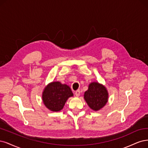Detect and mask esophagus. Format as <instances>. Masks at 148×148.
<instances>
[{
	"label": "esophagus",
	"mask_w": 148,
	"mask_h": 148,
	"mask_svg": "<svg viewBox=\"0 0 148 148\" xmlns=\"http://www.w3.org/2000/svg\"><path fill=\"white\" fill-rule=\"evenodd\" d=\"M75 96L79 97L80 95V90H76V91L75 92Z\"/></svg>",
	"instance_id": "1"
}]
</instances>
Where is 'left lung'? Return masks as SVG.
<instances>
[{
	"label": "left lung",
	"mask_w": 148,
	"mask_h": 148,
	"mask_svg": "<svg viewBox=\"0 0 148 148\" xmlns=\"http://www.w3.org/2000/svg\"><path fill=\"white\" fill-rule=\"evenodd\" d=\"M84 98L90 109L97 111L106 104L109 93L104 85L97 82H93L89 84L88 90L84 93Z\"/></svg>",
	"instance_id": "1"
}]
</instances>
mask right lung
Wrapping results in <instances>:
<instances>
[{
  "label": "right lung",
  "instance_id": "right-lung-1",
  "mask_svg": "<svg viewBox=\"0 0 148 148\" xmlns=\"http://www.w3.org/2000/svg\"><path fill=\"white\" fill-rule=\"evenodd\" d=\"M69 85L60 82H51L42 92V101L45 107L53 112H58L63 108L68 99L73 97Z\"/></svg>",
  "mask_w": 148,
  "mask_h": 148
}]
</instances>
